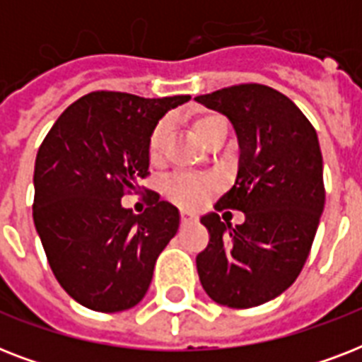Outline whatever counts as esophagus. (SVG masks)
Instances as JSON below:
<instances>
[{
    "instance_id": "1",
    "label": "esophagus",
    "mask_w": 362,
    "mask_h": 362,
    "mask_svg": "<svg viewBox=\"0 0 362 362\" xmlns=\"http://www.w3.org/2000/svg\"><path fill=\"white\" fill-rule=\"evenodd\" d=\"M180 220H182V223H184V226H187V223H193V221H197V218H195L192 212H187V210H182Z\"/></svg>"
}]
</instances>
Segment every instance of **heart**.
Here are the masks:
<instances>
[{"label": "heart", "instance_id": "b5f03b06", "mask_svg": "<svg viewBox=\"0 0 362 362\" xmlns=\"http://www.w3.org/2000/svg\"><path fill=\"white\" fill-rule=\"evenodd\" d=\"M221 124H226V120L218 115H204L199 116L197 120L193 122V129L197 133V136L204 144H209L214 136L216 129ZM169 131V124L167 122H159L153 131L150 133L148 139V158L153 163H158L163 153L165 136ZM210 187H212V180L209 178H199V176H175L165 184V193L170 201L187 206V209H197L199 204H203V201L209 195Z\"/></svg>", "mask_w": 362, "mask_h": 362}]
</instances>
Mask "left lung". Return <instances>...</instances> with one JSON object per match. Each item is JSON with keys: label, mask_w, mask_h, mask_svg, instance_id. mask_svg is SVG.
<instances>
[{"label": "left lung", "mask_w": 362, "mask_h": 362, "mask_svg": "<svg viewBox=\"0 0 362 362\" xmlns=\"http://www.w3.org/2000/svg\"><path fill=\"white\" fill-rule=\"evenodd\" d=\"M195 101L235 127L237 178L216 210L246 216L237 227L216 212L201 218L210 240L197 255L199 280L214 303L252 308L286 291L308 259L325 206L317 133L291 99L263 84L223 88Z\"/></svg>", "instance_id": "left-lung-1"}]
</instances>
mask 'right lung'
<instances>
[{
  "instance_id": "obj_1",
  "label": "right lung",
  "mask_w": 362,
  "mask_h": 362,
  "mask_svg": "<svg viewBox=\"0 0 362 362\" xmlns=\"http://www.w3.org/2000/svg\"><path fill=\"white\" fill-rule=\"evenodd\" d=\"M189 99L92 92L62 112L39 146L33 223L56 280L82 306L112 314L146 295L180 212L150 192L136 216L122 197L150 175L153 127Z\"/></svg>"
}]
</instances>
